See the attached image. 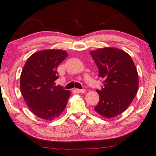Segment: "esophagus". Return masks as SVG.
Segmentation results:
<instances>
[{"label": "esophagus", "instance_id": "34e87169", "mask_svg": "<svg viewBox=\"0 0 156 156\" xmlns=\"http://www.w3.org/2000/svg\"><path fill=\"white\" fill-rule=\"evenodd\" d=\"M76 92H78V93H81V94H83V93H85V91H86V90L85 89H76Z\"/></svg>", "mask_w": 156, "mask_h": 156}]
</instances>
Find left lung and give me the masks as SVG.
I'll list each match as a JSON object with an SVG mask.
<instances>
[{"mask_svg": "<svg viewBox=\"0 0 156 156\" xmlns=\"http://www.w3.org/2000/svg\"><path fill=\"white\" fill-rule=\"evenodd\" d=\"M104 86L97 89L99 102L94 108L105 118L116 117L127 110L138 91L139 75L131 56L116 48L105 47L90 52Z\"/></svg>", "mask_w": 156, "mask_h": 156, "instance_id": "8db88e82", "label": "left lung"}]
</instances>
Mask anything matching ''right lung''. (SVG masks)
<instances>
[{
    "instance_id": "add662e5",
    "label": "right lung",
    "mask_w": 156,
    "mask_h": 156,
    "mask_svg": "<svg viewBox=\"0 0 156 156\" xmlns=\"http://www.w3.org/2000/svg\"><path fill=\"white\" fill-rule=\"evenodd\" d=\"M65 51L49 49L29 57L20 76V90L28 108L35 115L53 120L63 112L70 91L55 86L56 69L67 58Z\"/></svg>"
}]
</instances>
